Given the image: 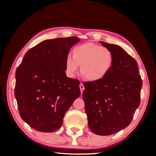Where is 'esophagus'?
I'll return each instance as SVG.
<instances>
[{"label":"esophagus","instance_id":"esophagus-1","mask_svg":"<svg viewBox=\"0 0 156 156\" xmlns=\"http://www.w3.org/2000/svg\"><path fill=\"white\" fill-rule=\"evenodd\" d=\"M80 92L82 94H83V90L84 89V85H83V83H80Z\"/></svg>","mask_w":156,"mask_h":156}]
</instances>
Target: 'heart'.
Listing matches in <instances>:
<instances>
[{
	"label": "heart",
	"instance_id": "b5f03b06",
	"mask_svg": "<svg viewBox=\"0 0 156 156\" xmlns=\"http://www.w3.org/2000/svg\"><path fill=\"white\" fill-rule=\"evenodd\" d=\"M73 57H66L65 70L71 78L75 77L80 65V72L88 80L100 81L105 78L113 67V54L106 47L87 43L76 46Z\"/></svg>",
	"mask_w": 156,
	"mask_h": 156
}]
</instances>
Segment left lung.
Here are the masks:
<instances>
[{"instance_id": "1", "label": "left lung", "mask_w": 156, "mask_h": 156, "mask_svg": "<svg viewBox=\"0 0 156 156\" xmlns=\"http://www.w3.org/2000/svg\"><path fill=\"white\" fill-rule=\"evenodd\" d=\"M100 43L112 51L113 67L102 80L84 83L83 98L90 130L108 136L131 123L140 102L142 80L137 62L122 47Z\"/></svg>"}]
</instances>
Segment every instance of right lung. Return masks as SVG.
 Here are the masks:
<instances>
[{
  "label": "right lung",
  "instance_id": "1",
  "mask_svg": "<svg viewBox=\"0 0 156 156\" xmlns=\"http://www.w3.org/2000/svg\"><path fill=\"white\" fill-rule=\"evenodd\" d=\"M79 41L73 36L41 42L28 50L16 71L14 95L20 115L37 131L58 130L80 96V82L65 73L66 57Z\"/></svg>",
  "mask_w": 156,
  "mask_h": 156
}]
</instances>
